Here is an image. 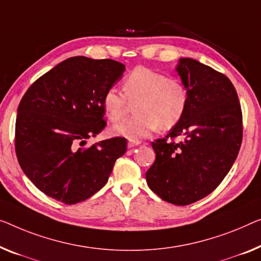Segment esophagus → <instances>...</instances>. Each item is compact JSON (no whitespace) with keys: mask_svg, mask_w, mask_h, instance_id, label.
Wrapping results in <instances>:
<instances>
[{"mask_svg":"<svg viewBox=\"0 0 261 261\" xmlns=\"http://www.w3.org/2000/svg\"><path fill=\"white\" fill-rule=\"evenodd\" d=\"M139 144H141V142H139V141H130L129 143H127V146H129L131 149V147L137 146V145H139Z\"/></svg>","mask_w":261,"mask_h":261,"instance_id":"esophagus-1","label":"esophagus"}]
</instances>
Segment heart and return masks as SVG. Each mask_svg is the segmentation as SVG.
Returning a JSON list of instances; mask_svg holds the SVG:
<instances>
[{
    "label": "heart",
    "mask_w": 261,
    "mask_h": 261,
    "mask_svg": "<svg viewBox=\"0 0 261 261\" xmlns=\"http://www.w3.org/2000/svg\"><path fill=\"white\" fill-rule=\"evenodd\" d=\"M123 92L109 89L103 96V108L111 122H119L130 104L137 102L132 119L112 127V134L129 141L149 137L153 131L171 130L180 122L188 108L189 96L179 80L155 70L138 67L123 81Z\"/></svg>",
    "instance_id": "b5f03b06"
}]
</instances>
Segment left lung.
Segmentation results:
<instances>
[{
    "label": "left lung",
    "instance_id": "obj_1",
    "mask_svg": "<svg viewBox=\"0 0 261 261\" xmlns=\"http://www.w3.org/2000/svg\"><path fill=\"white\" fill-rule=\"evenodd\" d=\"M176 70L188 108L165 138L152 142L155 161L145 176L163 200L185 206L211 193L231 170L243 141V114L224 73L192 58H180Z\"/></svg>",
    "mask_w": 261,
    "mask_h": 261
}]
</instances>
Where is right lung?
Masks as SVG:
<instances>
[{"label": "right lung", "mask_w": 261, "mask_h": 261, "mask_svg": "<svg viewBox=\"0 0 261 261\" xmlns=\"http://www.w3.org/2000/svg\"><path fill=\"white\" fill-rule=\"evenodd\" d=\"M114 60L70 57L36 80L22 97L15 125V150L23 172L38 190L62 203L84 201L107 184L126 139L91 146L107 125L103 96L123 77Z\"/></svg>", "instance_id": "1"}]
</instances>
